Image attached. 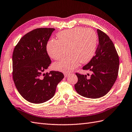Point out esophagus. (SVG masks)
Segmentation results:
<instances>
[{
	"mask_svg": "<svg viewBox=\"0 0 132 132\" xmlns=\"http://www.w3.org/2000/svg\"><path fill=\"white\" fill-rule=\"evenodd\" d=\"M69 75H70L69 73H67V72H65V73H64V75H65V78H67V76H68Z\"/></svg>",
	"mask_w": 132,
	"mask_h": 132,
	"instance_id": "1",
	"label": "esophagus"
}]
</instances>
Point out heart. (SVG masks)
Listing matches in <instances>:
<instances>
[{
	"label": "heart",
	"mask_w": 132,
	"mask_h": 132,
	"mask_svg": "<svg viewBox=\"0 0 132 132\" xmlns=\"http://www.w3.org/2000/svg\"><path fill=\"white\" fill-rule=\"evenodd\" d=\"M58 40L52 39L47 45L49 56L54 60H61L55 63L54 68L64 72L71 71L80 62L85 63L93 57L97 45V35L92 29L77 27L58 33Z\"/></svg>",
	"instance_id": "heart-1"
}]
</instances>
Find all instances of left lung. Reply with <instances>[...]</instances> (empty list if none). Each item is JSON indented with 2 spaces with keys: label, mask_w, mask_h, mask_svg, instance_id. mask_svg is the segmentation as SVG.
<instances>
[{
  "label": "left lung",
  "mask_w": 132,
  "mask_h": 132,
  "mask_svg": "<svg viewBox=\"0 0 132 132\" xmlns=\"http://www.w3.org/2000/svg\"><path fill=\"white\" fill-rule=\"evenodd\" d=\"M97 33L99 43L96 54L82 67L92 74L88 78L87 75L76 73L78 78L75 84L76 91L89 98H98L108 93L114 84L119 71V59L114 43L101 30L98 29Z\"/></svg>",
  "instance_id": "obj_1"
}]
</instances>
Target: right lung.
Instances as JSON below:
<instances>
[{
	"mask_svg": "<svg viewBox=\"0 0 132 132\" xmlns=\"http://www.w3.org/2000/svg\"><path fill=\"white\" fill-rule=\"evenodd\" d=\"M53 28H38L27 33L20 40L12 55L13 79L17 90L24 99L42 103L52 98L62 72L43 73L51 63L47 44Z\"/></svg>",
	"mask_w": 132,
	"mask_h": 132,
	"instance_id": "right-lung-1",
	"label": "right lung"
}]
</instances>
